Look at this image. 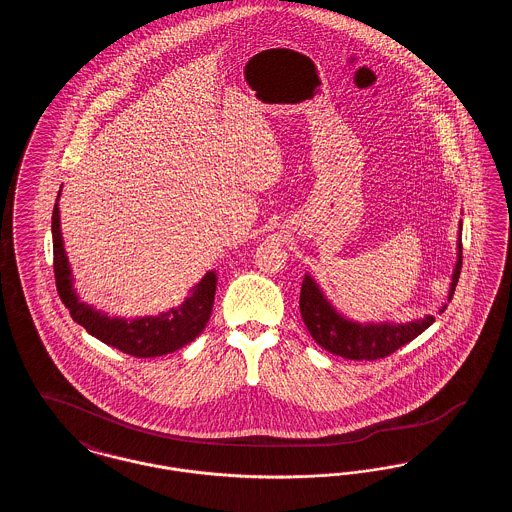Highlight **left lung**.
<instances>
[{
    "mask_svg": "<svg viewBox=\"0 0 512 512\" xmlns=\"http://www.w3.org/2000/svg\"><path fill=\"white\" fill-rule=\"evenodd\" d=\"M459 261L453 272V282L449 290V301L455 293L461 268H463V242L459 236ZM301 317L311 332L313 340L326 351L340 355L351 361H376L395 353L399 347L407 345L420 336L436 318L432 315L414 320L409 324H359L341 317L334 307L324 299L315 280L305 276L299 295ZM445 307L439 311L443 313Z\"/></svg>",
    "mask_w": 512,
    "mask_h": 512,
    "instance_id": "1",
    "label": "left lung"
}]
</instances>
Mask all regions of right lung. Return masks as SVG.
<instances>
[{
  "label": "right lung",
  "instance_id": "add662e5",
  "mask_svg": "<svg viewBox=\"0 0 512 512\" xmlns=\"http://www.w3.org/2000/svg\"><path fill=\"white\" fill-rule=\"evenodd\" d=\"M59 201V195H57ZM53 207L51 217V234H53V272H55V286L61 301L71 311L74 322L86 328L88 334L94 338L119 349L132 357H161L167 353H174L176 349L194 341L203 328L207 326L213 303H215V290H217V276L215 272H207L203 280L190 290V297L169 313L159 317L109 318L94 311L92 307L78 301L71 282V268L63 249V238L59 230V207Z\"/></svg>",
  "mask_w": 512,
  "mask_h": 512
}]
</instances>
